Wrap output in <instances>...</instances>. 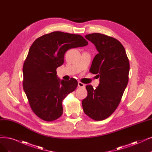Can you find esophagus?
Here are the masks:
<instances>
[{"label":"esophagus","instance_id":"obj_1","mask_svg":"<svg viewBox=\"0 0 152 152\" xmlns=\"http://www.w3.org/2000/svg\"><path fill=\"white\" fill-rule=\"evenodd\" d=\"M85 85H84L83 83H81L80 81L78 82V87H80V88H85Z\"/></svg>","mask_w":152,"mask_h":152}]
</instances>
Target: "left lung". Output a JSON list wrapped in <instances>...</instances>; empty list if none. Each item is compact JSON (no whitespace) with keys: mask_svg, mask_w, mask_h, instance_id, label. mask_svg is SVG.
<instances>
[{"mask_svg":"<svg viewBox=\"0 0 152 152\" xmlns=\"http://www.w3.org/2000/svg\"><path fill=\"white\" fill-rule=\"evenodd\" d=\"M85 37L98 51L89 72L99 77V85L95 89L86 85L88 96L82 102L83 109L90 118L101 121L119 105L128 83L130 63L124 47L116 39L100 33L89 34Z\"/></svg>","mask_w":152,"mask_h":152,"instance_id":"8db88e82","label":"left lung"}]
</instances>
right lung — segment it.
Masks as SVG:
<instances>
[{
  "instance_id": "1",
  "label": "right lung",
  "mask_w": 152,
  "mask_h": 152,
  "mask_svg": "<svg viewBox=\"0 0 152 152\" xmlns=\"http://www.w3.org/2000/svg\"><path fill=\"white\" fill-rule=\"evenodd\" d=\"M88 42L79 34L54 31L36 39L23 65V89L31 108L39 118L53 121L63 115V100L77 86L76 80L58 79L56 69L67 50Z\"/></svg>"
}]
</instances>
